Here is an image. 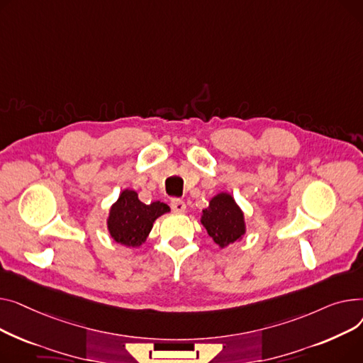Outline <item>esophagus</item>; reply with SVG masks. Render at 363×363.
<instances>
[{
  "mask_svg": "<svg viewBox=\"0 0 363 363\" xmlns=\"http://www.w3.org/2000/svg\"><path fill=\"white\" fill-rule=\"evenodd\" d=\"M169 205H172V209L174 212H177V214H183V212L186 211V203L183 201H180V199H173Z\"/></svg>",
  "mask_w": 363,
  "mask_h": 363,
  "instance_id": "1",
  "label": "esophagus"
}]
</instances>
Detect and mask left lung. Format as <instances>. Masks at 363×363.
<instances>
[{"instance_id": "8db88e82", "label": "left lung", "mask_w": 363, "mask_h": 363, "mask_svg": "<svg viewBox=\"0 0 363 363\" xmlns=\"http://www.w3.org/2000/svg\"><path fill=\"white\" fill-rule=\"evenodd\" d=\"M201 224L221 249L240 242L246 234V221L242 208L227 191H220L202 209Z\"/></svg>"}]
</instances>
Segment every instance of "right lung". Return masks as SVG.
I'll return each mask as SVG.
<instances>
[{
	"mask_svg": "<svg viewBox=\"0 0 363 363\" xmlns=\"http://www.w3.org/2000/svg\"><path fill=\"white\" fill-rule=\"evenodd\" d=\"M167 212H169L167 203L155 201L146 205L139 201L138 191L124 189L110 208L106 228L114 242L127 247H139L146 242L155 220Z\"/></svg>",
	"mask_w": 363,
	"mask_h": 363,
	"instance_id": "add662e5",
	"label": "right lung"
}]
</instances>
